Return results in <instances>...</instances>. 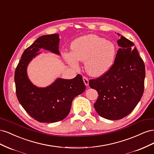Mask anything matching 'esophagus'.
<instances>
[{
    "mask_svg": "<svg viewBox=\"0 0 154 154\" xmlns=\"http://www.w3.org/2000/svg\"><path fill=\"white\" fill-rule=\"evenodd\" d=\"M83 82H84L85 85H88V79L85 77V76H83Z\"/></svg>",
    "mask_w": 154,
    "mask_h": 154,
    "instance_id": "34e87169",
    "label": "esophagus"
}]
</instances>
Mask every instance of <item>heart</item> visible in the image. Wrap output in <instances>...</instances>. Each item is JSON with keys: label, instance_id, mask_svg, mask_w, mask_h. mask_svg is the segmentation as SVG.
I'll return each mask as SVG.
<instances>
[{"label": "heart", "instance_id": "b5f03b06", "mask_svg": "<svg viewBox=\"0 0 154 154\" xmlns=\"http://www.w3.org/2000/svg\"><path fill=\"white\" fill-rule=\"evenodd\" d=\"M72 52H65L63 57L72 67L78 68V61L85 62L87 72L100 76L109 71L114 63L116 49L110 41L95 35L81 36L72 42Z\"/></svg>", "mask_w": 154, "mask_h": 154}]
</instances>
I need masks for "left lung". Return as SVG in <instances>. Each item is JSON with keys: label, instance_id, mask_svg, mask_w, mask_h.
Listing matches in <instances>:
<instances>
[{"label": "left lung", "instance_id": "obj_1", "mask_svg": "<svg viewBox=\"0 0 154 154\" xmlns=\"http://www.w3.org/2000/svg\"><path fill=\"white\" fill-rule=\"evenodd\" d=\"M118 44L120 48L110 69L88 82L99 95L94 104L97 113L110 120L122 119L131 113L144 88L145 66L134 43L120 36Z\"/></svg>", "mask_w": 154, "mask_h": 154}]
</instances>
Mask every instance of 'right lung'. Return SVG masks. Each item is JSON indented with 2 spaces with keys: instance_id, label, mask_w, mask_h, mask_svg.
Listing matches in <instances>:
<instances>
[{
  "instance_id": "add662e5",
  "label": "right lung",
  "mask_w": 154,
  "mask_h": 154,
  "mask_svg": "<svg viewBox=\"0 0 154 154\" xmlns=\"http://www.w3.org/2000/svg\"><path fill=\"white\" fill-rule=\"evenodd\" d=\"M59 35H44L23 53L15 72L16 94L18 101L29 115L41 123L62 121L69 114L73 99L84 92L85 85L80 74L71 80L58 78L53 84L39 88L27 75V67L40 49L60 54Z\"/></svg>"
}]
</instances>
